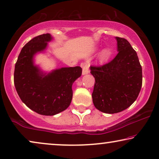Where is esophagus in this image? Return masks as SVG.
<instances>
[{
  "label": "esophagus",
  "mask_w": 159,
  "mask_h": 159,
  "mask_svg": "<svg viewBox=\"0 0 159 159\" xmlns=\"http://www.w3.org/2000/svg\"><path fill=\"white\" fill-rule=\"evenodd\" d=\"M82 67V75H85L89 73V64H87V63H83V64H81Z\"/></svg>",
  "instance_id": "obj_1"
}]
</instances>
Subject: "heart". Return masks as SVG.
I'll use <instances>...</instances> for the list:
<instances>
[{
  "instance_id": "1",
  "label": "heart",
  "mask_w": 159,
  "mask_h": 159,
  "mask_svg": "<svg viewBox=\"0 0 159 159\" xmlns=\"http://www.w3.org/2000/svg\"><path fill=\"white\" fill-rule=\"evenodd\" d=\"M107 56H108V51H106V50H104V51L102 52L101 56H102V57H103V58H106Z\"/></svg>"
}]
</instances>
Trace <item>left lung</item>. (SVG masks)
Returning <instances> with one entry per match:
<instances>
[{
  "mask_svg": "<svg viewBox=\"0 0 159 159\" xmlns=\"http://www.w3.org/2000/svg\"><path fill=\"white\" fill-rule=\"evenodd\" d=\"M118 53L103 66H91L95 77L93 102L98 110L116 114L135 101L143 82L142 67L138 54L125 38L116 37Z\"/></svg>",
  "mask_w": 159,
  "mask_h": 159,
  "instance_id": "obj_1",
  "label": "left lung"
}]
</instances>
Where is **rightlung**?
<instances>
[{
    "instance_id": "right-lung-1",
    "label": "right lung",
    "mask_w": 159,
    "mask_h": 159,
    "mask_svg": "<svg viewBox=\"0 0 159 159\" xmlns=\"http://www.w3.org/2000/svg\"><path fill=\"white\" fill-rule=\"evenodd\" d=\"M50 34L37 36L22 48L15 64L14 85L19 98L28 108L45 116L66 110L72 99L71 86L82 75L80 66L63 67L48 74L34 64V56L46 49Z\"/></svg>"
}]
</instances>
